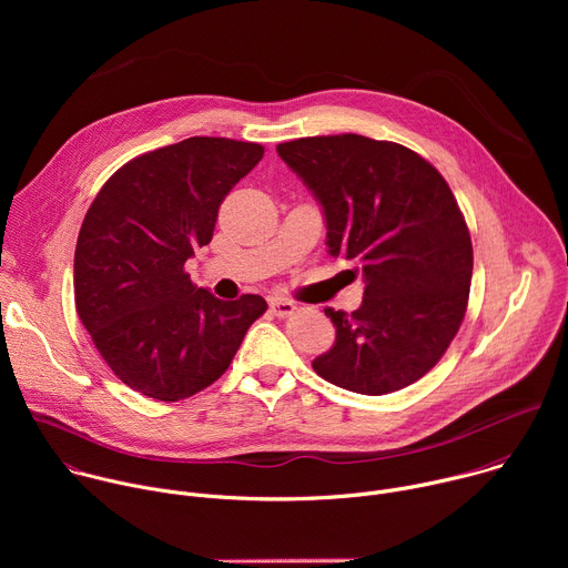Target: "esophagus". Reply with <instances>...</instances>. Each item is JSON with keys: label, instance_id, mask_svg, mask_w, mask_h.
Returning a JSON list of instances; mask_svg holds the SVG:
<instances>
[{"label": "esophagus", "instance_id": "esophagus-1", "mask_svg": "<svg viewBox=\"0 0 568 568\" xmlns=\"http://www.w3.org/2000/svg\"><path fill=\"white\" fill-rule=\"evenodd\" d=\"M270 310H272L276 316H290V314L296 310V305H294L290 298L274 296V298L270 301Z\"/></svg>", "mask_w": 568, "mask_h": 568}]
</instances>
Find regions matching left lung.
Returning a JSON list of instances; mask_svg holds the SVG:
<instances>
[{"instance_id": "left-lung-1", "label": "left lung", "mask_w": 568, "mask_h": 568, "mask_svg": "<svg viewBox=\"0 0 568 568\" xmlns=\"http://www.w3.org/2000/svg\"><path fill=\"white\" fill-rule=\"evenodd\" d=\"M323 209L328 254L353 261L362 305L326 307L337 339L312 368L362 395L429 373L456 337L471 283V240L443 175L414 150L362 134L276 145Z\"/></svg>"}]
</instances>
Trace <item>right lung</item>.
<instances>
[{"label": "right lung", "instance_id": "obj_1", "mask_svg": "<svg viewBox=\"0 0 568 568\" xmlns=\"http://www.w3.org/2000/svg\"><path fill=\"white\" fill-rule=\"evenodd\" d=\"M263 152L191 136L128 161L92 202L75 242V310L114 375L141 395L178 402L211 386L267 310L258 294L215 298L184 272Z\"/></svg>", "mask_w": 568, "mask_h": 568}]
</instances>
